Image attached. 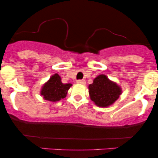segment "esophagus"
<instances>
[{"mask_svg":"<svg viewBox=\"0 0 158 158\" xmlns=\"http://www.w3.org/2000/svg\"><path fill=\"white\" fill-rule=\"evenodd\" d=\"M77 83H79V84H81V85H85L86 84V81L83 80V79H79V80H77Z\"/></svg>","mask_w":158,"mask_h":158,"instance_id":"34e87169","label":"esophagus"}]
</instances>
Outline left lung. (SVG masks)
Instances as JSON below:
<instances>
[{
    "label": "left lung",
    "instance_id": "obj_1",
    "mask_svg": "<svg viewBox=\"0 0 158 158\" xmlns=\"http://www.w3.org/2000/svg\"><path fill=\"white\" fill-rule=\"evenodd\" d=\"M88 89L90 99L99 107L110 106L117 100L122 93L120 87L103 74L94 79Z\"/></svg>",
    "mask_w": 158,
    "mask_h": 158
}]
</instances>
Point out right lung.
Here are the masks:
<instances>
[{"label": "right lung", "mask_w": 158, "mask_h": 158, "mask_svg": "<svg viewBox=\"0 0 158 158\" xmlns=\"http://www.w3.org/2000/svg\"><path fill=\"white\" fill-rule=\"evenodd\" d=\"M72 86L70 83L63 84L59 74L52 75L50 79L43 85L41 95L46 100L56 102L66 97L69 88Z\"/></svg>", "instance_id": "1"}]
</instances>
